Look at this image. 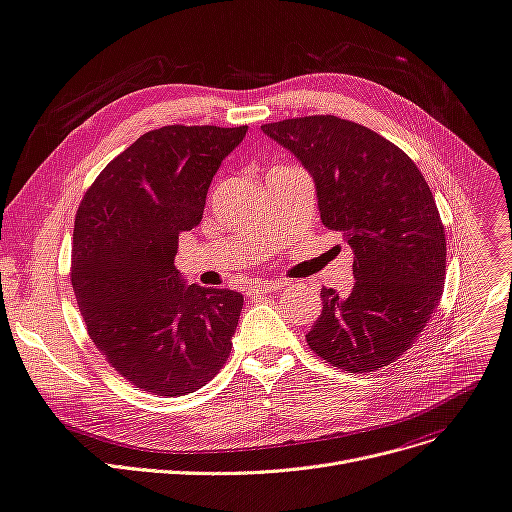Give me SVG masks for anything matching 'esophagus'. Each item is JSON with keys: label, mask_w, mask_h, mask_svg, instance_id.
<instances>
[{"label": "esophagus", "mask_w": 512, "mask_h": 512, "mask_svg": "<svg viewBox=\"0 0 512 512\" xmlns=\"http://www.w3.org/2000/svg\"><path fill=\"white\" fill-rule=\"evenodd\" d=\"M282 286H286V282H282V280H259V282H255V284L249 286V295L274 293V291H280Z\"/></svg>", "instance_id": "obj_1"}]
</instances>
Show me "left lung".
Instances as JSON below:
<instances>
[{"mask_svg": "<svg viewBox=\"0 0 512 512\" xmlns=\"http://www.w3.org/2000/svg\"><path fill=\"white\" fill-rule=\"evenodd\" d=\"M261 129L314 177L322 224L353 251L351 293L322 288L307 345L341 370L389 366L429 324L446 280V232L425 175L376 131L332 115Z\"/></svg>", "mask_w": 512, "mask_h": 512, "instance_id": "left-lung-1", "label": "left lung"}]
</instances>
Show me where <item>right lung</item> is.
<instances>
[{"label": "right lung", "mask_w": 512, "mask_h": 512, "mask_svg": "<svg viewBox=\"0 0 512 512\" xmlns=\"http://www.w3.org/2000/svg\"><path fill=\"white\" fill-rule=\"evenodd\" d=\"M247 129H152L102 169L79 205L71 282L87 335L148 393L201 389L232 351L242 295L188 286L175 253L180 234L201 224L213 175Z\"/></svg>", "instance_id": "1"}]
</instances>
